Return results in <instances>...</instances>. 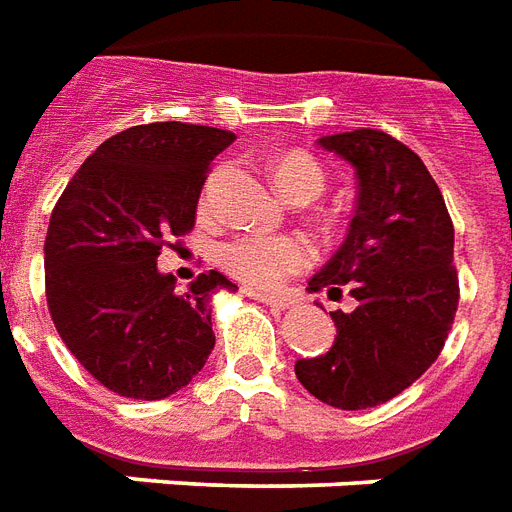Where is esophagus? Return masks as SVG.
<instances>
[{
    "label": "esophagus",
    "mask_w": 512,
    "mask_h": 512,
    "mask_svg": "<svg viewBox=\"0 0 512 512\" xmlns=\"http://www.w3.org/2000/svg\"><path fill=\"white\" fill-rule=\"evenodd\" d=\"M246 295H249V298H255V301H260V304L276 306V309H285L287 306L285 295L266 293V290H255V287H246Z\"/></svg>",
    "instance_id": "34e87169"
}]
</instances>
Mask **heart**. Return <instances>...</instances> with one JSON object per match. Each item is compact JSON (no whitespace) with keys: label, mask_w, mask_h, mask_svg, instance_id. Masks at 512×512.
Here are the masks:
<instances>
[{"label":"heart","mask_w":512,"mask_h":512,"mask_svg":"<svg viewBox=\"0 0 512 512\" xmlns=\"http://www.w3.org/2000/svg\"><path fill=\"white\" fill-rule=\"evenodd\" d=\"M271 176L287 198L290 195L317 198L325 187L323 165L304 151H287L276 157ZM309 260H312V246L298 236L241 233L219 246V263L225 266L227 274L257 287L279 285L287 274L301 271Z\"/></svg>","instance_id":"obj_1"}]
</instances>
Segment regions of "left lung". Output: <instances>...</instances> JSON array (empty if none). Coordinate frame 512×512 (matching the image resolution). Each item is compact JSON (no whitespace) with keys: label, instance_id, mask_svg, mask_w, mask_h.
<instances>
[{"label":"left lung","instance_id":"8db88e82","mask_svg":"<svg viewBox=\"0 0 512 512\" xmlns=\"http://www.w3.org/2000/svg\"><path fill=\"white\" fill-rule=\"evenodd\" d=\"M317 146L355 168L358 203L309 290H347L358 306L331 312V350L295 361V377L331 407L366 410L410 388L448 339L458 306L453 222L423 160L391 135L352 130Z\"/></svg>","mask_w":512,"mask_h":512}]
</instances>
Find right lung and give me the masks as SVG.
Segmentation results:
<instances>
[{
  "label": "right lung",
  "instance_id": "right-lung-1",
  "mask_svg": "<svg viewBox=\"0 0 512 512\" xmlns=\"http://www.w3.org/2000/svg\"><path fill=\"white\" fill-rule=\"evenodd\" d=\"M233 140L181 121L130 127L97 146L56 203L45 236L51 320L108 391L165 399L214 350L211 295L233 282L208 271L179 293L157 257L192 230L208 165Z\"/></svg>",
  "mask_w": 512,
  "mask_h": 512
}]
</instances>
